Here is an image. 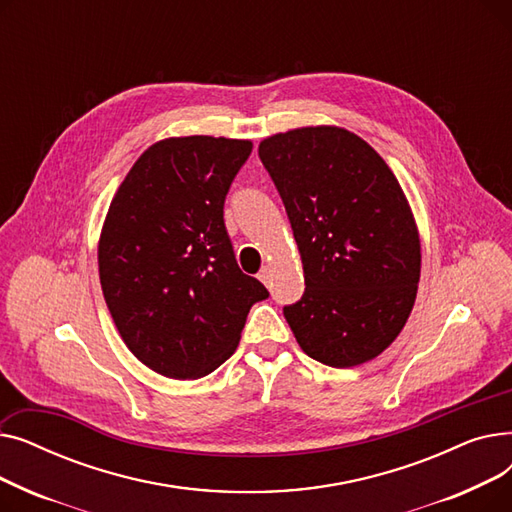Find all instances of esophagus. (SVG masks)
Returning <instances> with one entry per match:
<instances>
[{
    "label": "esophagus",
    "mask_w": 512,
    "mask_h": 512,
    "mask_svg": "<svg viewBox=\"0 0 512 512\" xmlns=\"http://www.w3.org/2000/svg\"><path fill=\"white\" fill-rule=\"evenodd\" d=\"M257 278L265 284V286H270L272 284V270H270V267H261V270H259V274H257Z\"/></svg>",
    "instance_id": "esophagus-1"
}]
</instances>
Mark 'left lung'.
Returning <instances> with one entry per match:
<instances>
[{
    "label": "left lung",
    "instance_id": "obj_1",
    "mask_svg": "<svg viewBox=\"0 0 512 512\" xmlns=\"http://www.w3.org/2000/svg\"><path fill=\"white\" fill-rule=\"evenodd\" d=\"M297 240L303 297L284 307L303 351L330 367L378 357L405 328L421 270L409 203L357 134L297 128L259 145Z\"/></svg>",
    "mask_w": 512,
    "mask_h": 512
}]
</instances>
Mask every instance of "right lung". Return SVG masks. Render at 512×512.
<instances>
[{"instance_id": "add662e5", "label": "right lung", "mask_w": 512, "mask_h": 512, "mask_svg": "<svg viewBox=\"0 0 512 512\" xmlns=\"http://www.w3.org/2000/svg\"><path fill=\"white\" fill-rule=\"evenodd\" d=\"M251 141L182 137L130 168L99 240L101 290L114 324L153 371L193 380L236 351L249 309L270 297L240 272L226 195Z\"/></svg>"}]
</instances>
